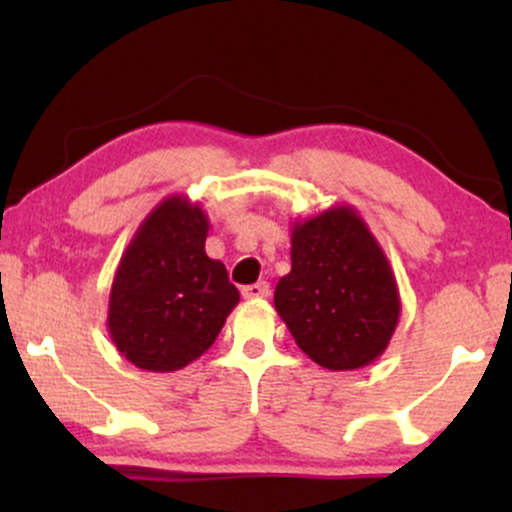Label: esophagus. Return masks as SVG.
Listing matches in <instances>:
<instances>
[{
	"label": "esophagus",
	"instance_id": "esophagus-1",
	"mask_svg": "<svg viewBox=\"0 0 512 512\" xmlns=\"http://www.w3.org/2000/svg\"><path fill=\"white\" fill-rule=\"evenodd\" d=\"M245 298H267L269 296V284L267 281H257V284L243 286Z\"/></svg>",
	"mask_w": 512,
	"mask_h": 512
}]
</instances>
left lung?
I'll list each match as a JSON object with an SVG mask.
<instances>
[{"label": "left lung", "instance_id": "1", "mask_svg": "<svg viewBox=\"0 0 512 512\" xmlns=\"http://www.w3.org/2000/svg\"><path fill=\"white\" fill-rule=\"evenodd\" d=\"M291 272L274 305L296 344L330 370L361 368L385 351L399 317L395 276L349 207L293 228Z\"/></svg>", "mask_w": 512, "mask_h": 512}]
</instances>
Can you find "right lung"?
Returning a JSON list of instances; mask_svg holds the SVG:
<instances>
[{
    "mask_svg": "<svg viewBox=\"0 0 512 512\" xmlns=\"http://www.w3.org/2000/svg\"><path fill=\"white\" fill-rule=\"evenodd\" d=\"M207 216L182 197L151 211L117 267L110 337L144 370H178L214 344L240 293L204 252Z\"/></svg>",
    "mask_w": 512,
    "mask_h": 512,
    "instance_id": "add662e5",
    "label": "right lung"
}]
</instances>
